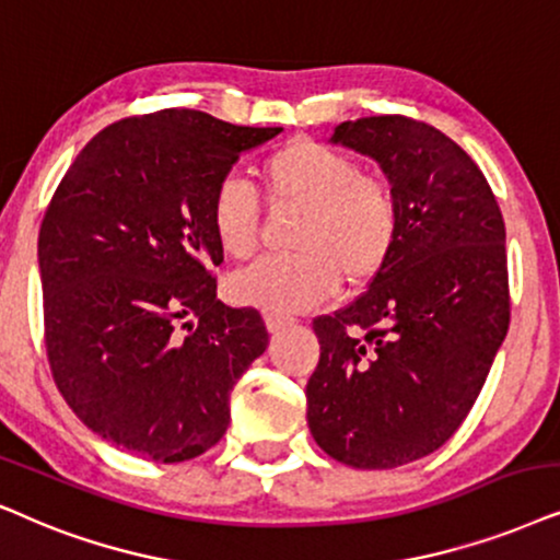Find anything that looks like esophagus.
<instances>
[{
    "label": "esophagus",
    "mask_w": 560,
    "mask_h": 560,
    "mask_svg": "<svg viewBox=\"0 0 560 560\" xmlns=\"http://www.w3.org/2000/svg\"><path fill=\"white\" fill-rule=\"evenodd\" d=\"M265 324H267V331L278 334L282 329H288V326H293V318L278 316V314H265Z\"/></svg>",
    "instance_id": "obj_1"
}]
</instances>
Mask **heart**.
<instances>
[{
  "label": "heart",
  "instance_id": "b5f03b06",
  "mask_svg": "<svg viewBox=\"0 0 560 560\" xmlns=\"http://www.w3.org/2000/svg\"><path fill=\"white\" fill-rule=\"evenodd\" d=\"M267 198L303 208L290 234L293 254L262 257L229 280L244 306L298 314L326 301L339 280L360 288L388 262L398 236V206L390 187L342 151L298 138L267 156ZM210 229L229 257L257 246L259 200L236 177L218 183L210 198Z\"/></svg>",
  "mask_w": 560,
  "mask_h": 560
}]
</instances>
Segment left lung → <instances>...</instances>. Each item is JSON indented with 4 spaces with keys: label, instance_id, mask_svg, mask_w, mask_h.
<instances>
[{
    "label": "left lung",
    "instance_id": "obj_1",
    "mask_svg": "<svg viewBox=\"0 0 560 560\" xmlns=\"http://www.w3.org/2000/svg\"><path fill=\"white\" fill-rule=\"evenodd\" d=\"M329 143L381 166L398 236L365 293L314 322L308 430L345 466L396 468L453 438L504 342V218L474 159L427 122L347 120Z\"/></svg>",
    "mask_w": 560,
    "mask_h": 560
}]
</instances>
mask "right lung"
<instances>
[{"label":"right lung","instance_id":"right-lung-1","mask_svg":"<svg viewBox=\"0 0 560 560\" xmlns=\"http://www.w3.org/2000/svg\"><path fill=\"white\" fill-rule=\"evenodd\" d=\"M280 130L162 110L100 130L63 174L38 236L43 322L56 386L97 438L183 463L226 434L270 337L215 298L210 198Z\"/></svg>","mask_w":560,"mask_h":560}]
</instances>
